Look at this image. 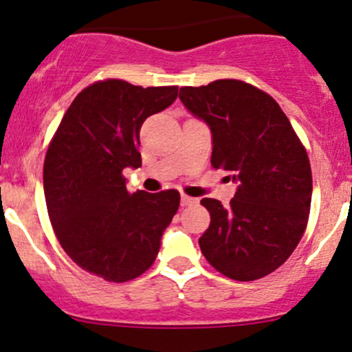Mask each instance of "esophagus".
<instances>
[{
    "label": "esophagus",
    "instance_id": "esophagus-1",
    "mask_svg": "<svg viewBox=\"0 0 352 352\" xmlns=\"http://www.w3.org/2000/svg\"><path fill=\"white\" fill-rule=\"evenodd\" d=\"M193 204H197V199H193V197H188V195H185V193H182V197H180L182 207H188V205H193Z\"/></svg>",
    "mask_w": 352,
    "mask_h": 352
}]
</instances>
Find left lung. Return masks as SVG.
Returning a JSON list of instances; mask_svg holds the SVG:
<instances>
[{"mask_svg":"<svg viewBox=\"0 0 352 352\" xmlns=\"http://www.w3.org/2000/svg\"><path fill=\"white\" fill-rule=\"evenodd\" d=\"M179 98L212 131V165L238 182L228 207L204 199L210 227L204 256L236 281H253L285 263L306 230L313 177L306 148L272 96L236 79L180 87Z\"/></svg>","mask_w":352,"mask_h":352,"instance_id":"8db88e82","label":"left lung"}]
</instances>
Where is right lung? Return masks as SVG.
<instances>
[{
    "label": "right lung",
    "instance_id": "add662e5",
    "mask_svg": "<svg viewBox=\"0 0 352 352\" xmlns=\"http://www.w3.org/2000/svg\"><path fill=\"white\" fill-rule=\"evenodd\" d=\"M177 94V86L99 80L72 100L47 147L44 197L56 236L74 263L106 281L147 272L179 210L177 190L129 193L122 175L124 168L142 165L144 120Z\"/></svg>",
    "mask_w": 352,
    "mask_h": 352
}]
</instances>
